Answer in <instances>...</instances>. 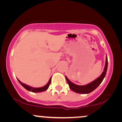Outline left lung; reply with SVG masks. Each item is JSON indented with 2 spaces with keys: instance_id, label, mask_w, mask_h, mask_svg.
<instances>
[{
  "instance_id": "8db88e82",
  "label": "left lung",
  "mask_w": 122,
  "mask_h": 122,
  "mask_svg": "<svg viewBox=\"0 0 122 122\" xmlns=\"http://www.w3.org/2000/svg\"><path fill=\"white\" fill-rule=\"evenodd\" d=\"M108 67V59L107 56H106V64H105V66L104 68V71H103V73L102 75L97 78L94 81H92L90 83L88 84L85 85H78L75 84L71 82L69 79L67 78L66 76H65L66 80L67 82L69 84V88L71 89H72L73 91L76 92L78 93H82V94H86V93H91V92L94 91L96 88L99 86L102 82L103 81V79L105 77L107 73Z\"/></svg>"
}]
</instances>
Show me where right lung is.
Instances as JSON below:
<instances>
[{
	"label": "right lung",
	"instance_id": "obj_1",
	"mask_svg": "<svg viewBox=\"0 0 122 122\" xmlns=\"http://www.w3.org/2000/svg\"><path fill=\"white\" fill-rule=\"evenodd\" d=\"M51 77H50V79H49V81L48 82H47V83L45 85V86H42V87H40V88L31 87V86H29V85L25 84L22 83V82L20 81H19L18 79V81L19 82V83H20V84L25 88V89H27V90L29 91H31L32 92H41L45 91L47 90V89H48L49 86V85L50 84V82H51Z\"/></svg>",
	"mask_w": 122,
	"mask_h": 122
}]
</instances>
